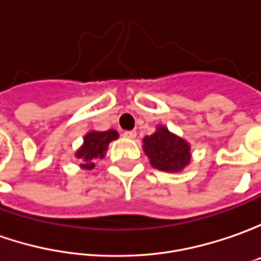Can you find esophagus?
<instances>
[{"mask_svg": "<svg viewBox=\"0 0 261 261\" xmlns=\"http://www.w3.org/2000/svg\"><path fill=\"white\" fill-rule=\"evenodd\" d=\"M122 136L125 137V139H136V136H137V133L133 130V131H124L122 133Z\"/></svg>", "mask_w": 261, "mask_h": 261, "instance_id": "esophagus-1", "label": "esophagus"}]
</instances>
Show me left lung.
<instances>
[{"label":"left lung","mask_w":261,"mask_h":261,"mask_svg":"<svg viewBox=\"0 0 261 261\" xmlns=\"http://www.w3.org/2000/svg\"><path fill=\"white\" fill-rule=\"evenodd\" d=\"M143 141L151 166L159 170L177 172L189 163V144L166 127H159L154 134L144 137Z\"/></svg>","instance_id":"8db88e82"}]
</instances>
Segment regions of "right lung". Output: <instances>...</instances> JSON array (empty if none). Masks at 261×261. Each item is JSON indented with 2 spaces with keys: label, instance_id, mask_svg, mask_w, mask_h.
Returning <instances> with one entry per match:
<instances>
[{
  "label": "right lung",
  "instance_id": "obj_1",
  "mask_svg": "<svg viewBox=\"0 0 261 261\" xmlns=\"http://www.w3.org/2000/svg\"><path fill=\"white\" fill-rule=\"evenodd\" d=\"M118 137V133L115 130L108 131H91L84 137V146L76 151V158L84 162L82 167L94 169V159H102L108 144Z\"/></svg>",
  "mask_w": 261,
  "mask_h": 261
}]
</instances>
